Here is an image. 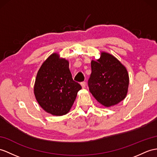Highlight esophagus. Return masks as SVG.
<instances>
[{
	"label": "esophagus",
	"mask_w": 157,
	"mask_h": 157,
	"mask_svg": "<svg viewBox=\"0 0 157 157\" xmlns=\"http://www.w3.org/2000/svg\"><path fill=\"white\" fill-rule=\"evenodd\" d=\"M81 86H82V89H85V86H86V82H85V81L81 82Z\"/></svg>",
	"instance_id": "34e87169"
}]
</instances>
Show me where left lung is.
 Returning <instances> with one entry per match:
<instances>
[{
  "label": "left lung",
  "instance_id": "obj_1",
  "mask_svg": "<svg viewBox=\"0 0 157 157\" xmlns=\"http://www.w3.org/2000/svg\"><path fill=\"white\" fill-rule=\"evenodd\" d=\"M91 70L88 86L101 105L109 107L126 97L129 83L128 72L115 57L102 52L100 59L91 61Z\"/></svg>",
  "mask_w": 157,
  "mask_h": 157
}]
</instances>
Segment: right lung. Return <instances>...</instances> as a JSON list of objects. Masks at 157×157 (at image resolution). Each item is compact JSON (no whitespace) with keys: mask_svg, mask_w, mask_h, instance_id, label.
I'll return each mask as SVG.
<instances>
[{"mask_svg":"<svg viewBox=\"0 0 157 157\" xmlns=\"http://www.w3.org/2000/svg\"><path fill=\"white\" fill-rule=\"evenodd\" d=\"M81 89V85L72 78L68 60L59 59V55L54 53L38 71L34 93L46 112L62 116L69 111Z\"/></svg>","mask_w":157,"mask_h":157,"instance_id":"add662e5","label":"right lung"}]
</instances>
